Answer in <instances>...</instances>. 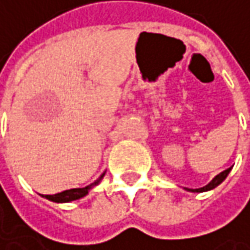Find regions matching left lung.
Masks as SVG:
<instances>
[{
	"instance_id": "1",
	"label": "left lung",
	"mask_w": 250,
	"mask_h": 250,
	"mask_svg": "<svg viewBox=\"0 0 250 250\" xmlns=\"http://www.w3.org/2000/svg\"><path fill=\"white\" fill-rule=\"evenodd\" d=\"M230 169L231 168H229V169H226V171H223V172H220L219 175H216L206 187H203V188H197V189H191V188H187V191H191V192H204V191H210V189H213V188H216L217 185H220L223 181L226 179V176L229 175V172H230Z\"/></svg>"
}]
</instances>
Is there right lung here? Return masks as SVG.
Listing matches in <instances>:
<instances>
[{
	"label": "right lung",
	"instance_id": "obj_1",
	"mask_svg": "<svg viewBox=\"0 0 250 250\" xmlns=\"http://www.w3.org/2000/svg\"><path fill=\"white\" fill-rule=\"evenodd\" d=\"M104 175H105V172L101 175L95 182L89 184L88 187H83V188H72V189H66V191H62V192H58V194H53V195H42V197H44L46 200H50L53 203H69V201H75V200H79V198L85 197L103 179Z\"/></svg>",
	"mask_w": 250,
	"mask_h": 250
}]
</instances>
